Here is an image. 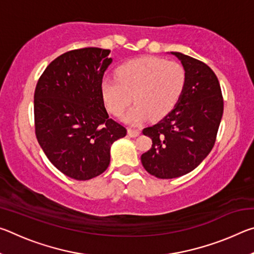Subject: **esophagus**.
Returning a JSON list of instances; mask_svg holds the SVG:
<instances>
[{
  "mask_svg": "<svg viewBox=\"0 0 254 254\" xmlns=\"http://www.w3.org/2000/svg\"><path fill=\"white\" fill-rule=\"evenodd\" d=\"M127 134L130 135L131 137H135L140 134V131L139 130H135V128H128L127 130Z\"/></svg>",
  "mask_w": 254,
  "mask_h": 254,
  "instance_id": "obj_1",
  "label": "esophagus"
}]
</instances>
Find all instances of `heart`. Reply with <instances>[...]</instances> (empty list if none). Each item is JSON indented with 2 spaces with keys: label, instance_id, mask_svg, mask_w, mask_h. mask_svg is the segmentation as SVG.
<instances>
[{
  "label": "heart",
  "instance_id": "1",
  "mask_svg": "<svg viewBox=\"0 0 254 254\" xmlns=\"http://www.w3.org/2000/svg\"><path fill=\"white\" fill-rule=\"evenodd\" d=\"M115 77H105L101 95L107 111L121 115L133 100L134 106L124 114L127 123L137 124L150 117L160 120L177 105L186 86V71L177 62L158 57L128 60L115 69Z\"/></svg>",
  "mask_w": 254,
  "mask_h": 254
}]
</instances>
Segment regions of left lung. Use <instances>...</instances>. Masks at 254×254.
<instances>
[{
    "instance_id": "obj_1",
    "label": "left lung",
    "mask_w": 254,
    "mask_h": 254,
    "mask_svg": "<svg viewBox=\"0 0 254 254\" xmlns=\"http://www.w3.org/2000/svg\"><path fill=\"white\" fill-rule=\"evenodd\" d=\"M186 71V86L177 105L161 121L143 128L152 145L141 156L144 169L161 179L194 170L213 149L223 115V96L215 72L198 59L171 53Z\"/></svg>"
}]
</instances>
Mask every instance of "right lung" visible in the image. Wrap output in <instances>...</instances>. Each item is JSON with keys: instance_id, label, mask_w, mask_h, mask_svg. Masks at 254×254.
<instances>
[{"instance_id": "add662e5", "label": "right lung", "mask_w": 254, "mask_h": 254, "mask_svg": "<svg viewBox=\"0 0 254 254\" xmlns=\"http://www.w3.org/2000/svg\"><path fill=\"white\" fill-rule=\"evenodd\" d=\"M110 53L89 47L60 55L34 91L38 142L56 168L76 180L104 173L112 143L127 135V128L110 119L101 95Z\"/></svg>"}]
</instances>
